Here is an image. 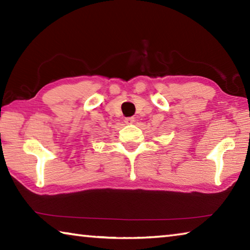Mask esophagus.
Masks as SVG:
<instances>
[{"label": "esophagus", "mask_w": 250, "mask_h": 250, "mask_svg": "<svg viewBox=\"0 0 250 250\" xmlns=\"http://www.w3.org/2000/svg\"><path fill=\"white\" fill-rule=\"evenodd\" d=\"M125 122L126 125H133L135 122V119L133 117H129V118H125Z\"/></svg>", "instance_id": "34e87169"}]
</instances>
